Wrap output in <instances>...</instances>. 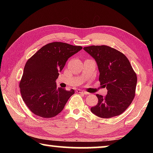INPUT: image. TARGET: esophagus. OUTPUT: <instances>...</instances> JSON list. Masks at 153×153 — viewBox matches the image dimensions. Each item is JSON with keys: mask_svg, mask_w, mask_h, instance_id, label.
I'll use <instances>...</instances> for the list:
<instances>
[{"mask_svg": "<svg viewBox=\"0 0 153 153\" xmlns=\"http://www.w3.org/2000/svg\"><path fill=\"white\" fill-rule=\"evenodd\" d=\"M77 92H78V93H79V94H84V95H88V94H89V93H88V92H85V91H84V90H77Z\"/></svg>", "mask_w": 153, "mask_h": 153, "instance_id": "34e87169", "label": "esophagus"}]
</instances>
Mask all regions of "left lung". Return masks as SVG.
I'll list each match as a JSON object with an SVG mask.
<instances>
[{
  "instance_id": "8db88e82",
  "label": "left lung",
  "mask_w": 153,
  "mask_h": 153,
  "mask_svg": "<svg viewBox=\"0 0 153 153\" xmlns=\"http://www.w3.org/2000/svg\"><path fill=\"white\" fill-rule=\"evenodd\" d=\"M84 50L95 59L100 85L107 90L105 97L97 94L98 102L90 111L101 118L121 115L132 102L137 84L136 74L128 58L105 45L86 46Z\"/></svg>"
}]
</instances>
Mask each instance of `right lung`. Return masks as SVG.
<instances>
[{
    "instance_id": "add662e5",
    "label": "right lung",
    "mask_w": 153,
    "mask_h": 153,
    "mask_svg": "<svg viewBox=\"0 0 153 153\" xmlns=\"http://www.w3.org/2000/svg\"><path fill=\"white\" fill-rule=\"evenodd\" d=\"M80 46L55 42L42 46L25 63L19 82L23 100L35 115L51 118L58 115L74 94V90L56 88V79L72 55L82 50Z\"/></svg>"
}]
</instances>
